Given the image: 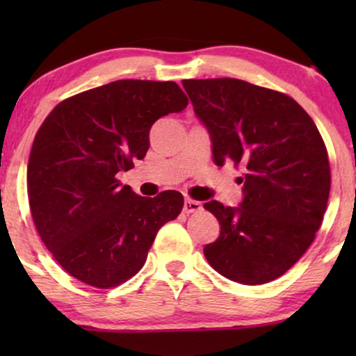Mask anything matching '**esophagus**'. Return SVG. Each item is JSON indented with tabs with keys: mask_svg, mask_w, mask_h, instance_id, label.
<instances>
[{
	"mask_svg": "<svg viewBox=\"0 0 356 356\" xmlns=\"http://www.w3.org/2000/svg\"><path fill=\"white\" fill-rule=\"evenodd\" d=\"M202 209V206H201V202H197V201H193V199H186V201H184V206H183V211L186 212V213H193V212H199Z\"/></svg>",
	"mask_w": 356,
	"mask_h": 356,
	"instance_id": "esophagus-1",
	"label": "esophagus"
}]
</instances>
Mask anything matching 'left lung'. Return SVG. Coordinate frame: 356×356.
<instances>
[{
	"label": "left lung",
	"mask_w": 356,
	"mask_h": 356,
	"mask_svg": "<svg viewBox=\"0 0 356 356\" xmlns=\"http://www.w3.org/2000/svg\"><path fill=\"white\" fill-rule=\"evenodd\" d=\"M194 113L211 136L213 162L246 170L240 206L209 201L220 235L204 246L218 274L261 285L284 275L313 243L327 207V150L311 116L280 92L246 81L186 79Z\"/></svg>",
	"instance_id": "obj_1"
}]
</instances>
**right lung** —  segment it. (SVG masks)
Masks as SVG:
<instances>
[{"mask_svg":"<svg viewBox=\"0 0 356 356\" xmlns=\"http://www.w3.org/2000/svg\"><path fill=\"white\" fill-rule=\"evenodd\" d=\"M177 82L115 81L58 104L33 139L27 191L38 235L67 274L111 289L138 274L183 194L143 197L116 175L149 150V131L186 108Z\"/></svg>","mask_w":356,"mask_h":356,"instance_id":"obj_1","label":"right lung"}]
</instances>
